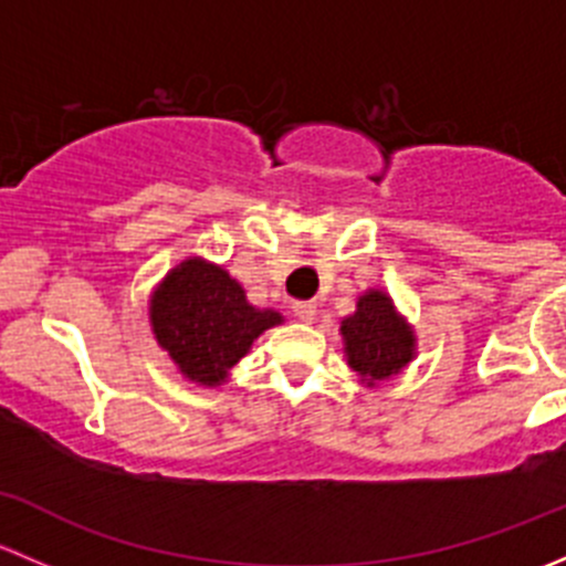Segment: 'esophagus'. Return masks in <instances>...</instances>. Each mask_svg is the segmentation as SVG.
<instances>
[{"instance_id": "obj_1", "label": "esophagus", "mask_w": 566, "mask_h": 566, "mask_svg": "<svg viewBox=\"0 0 566 566\" xmlns=\"http://www.w3.org/2000/svg\"><path fill=\"white\" fill-rule=\"evenodd\" d=\"M293 312H295V317L304 319V323H312V319L317 317V304L315 301H295Z\"/></svg>"}]
</instances>
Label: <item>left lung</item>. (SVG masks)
<instances>
[{"label": "left lung", "mask_w": 566, "mask_h": 566, "mask_svg": "<svg viewBox=\"0 0 566 566\" xmlns=\"http://www.w3.org/2000/svg\"><path fill=\"white\" fill-rule=\"evenodd\" d=\"M345 356L361 384L375 386L402 373L416 356L413 328L394 310V301L380 290H369L356 301V312L342 319Z\"/></svg>", "instance_id": "obj_1"}]
</instances>
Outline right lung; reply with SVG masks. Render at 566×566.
<instances>
[{
    "instance_id": "1",
    "label": "right lung",
    "mask_w": 566,
    "mask_h": 566,
    "mask_svg": "<svg viewBox=\"0 0 566 566\" xmlns=\"http://www.w3.org/2000/svg\"><path fill=\"white\" fill-rule=\"evenodd\" d=\"M284 323L276 310H256L221 265L188 256L164 276L150 298V325L182 378L221 386L262 331Z\"/></svg>"
}]
</instances>
